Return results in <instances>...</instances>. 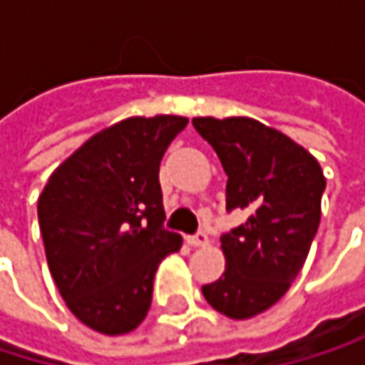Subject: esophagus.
Segmentation results:
<instances>
[{
  "instance_id": "esophagus-1",
  "label": "esophagus",
  "mask_w": 365,
  "mask_h": 365,
  "mask_svg": "<svg viewBox=\"0 0 365 365\" xmlns=\"http://www.w3.org/2000/svg\"><path fill=\"white\" fill-rule=\"evenodd\" d=\"M187 243H190L192 247H205V245L209 243V237H207L205 232H196V235L187 237Z\"/></svg>"
}]
</instances>
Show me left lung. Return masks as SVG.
I'll return each instance as SVG.
<instances>
[{
    "label": "left lung",
    "instance_id": "left-lung-1",
    "mask_svg": "<svg viewBox=\"0 0 365 365\" xmlns=\"http://www.w3.org/2000/svg\"><path fill=\"white\" fill-rule=\"evenodd\" d=\"M226 175V211L245 224L220 237L224 274L202 285L205 300L230 319L270 309L298 277L322 220L326 178L302 145L254 118H194Z\"/></svg>",
    "mask_w": 365,
    "mask_h": 365
}]
</instances>
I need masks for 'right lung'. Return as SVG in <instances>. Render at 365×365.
I'll list each match as a JSON object with an SVG mask.
<instances>
[{
	"label": "right lung",
	"instance_id": "right-lung-1",
	"mask_svg": "<svg viewBox=\"0 0 365 365\" xmlns=\"http://www.w3.org/2000/svg\"><path fill=\"white\" fill-rule=\"evenodd\" d=\"M187 118H126L91 137L46 183L37 220L50 274L69 311L115 336L152 304L158 264L182 237L163 226L160 160Z\"/></svg>",
	"mask_w": 365,
	"mask_h": 365
}]
</instances>
